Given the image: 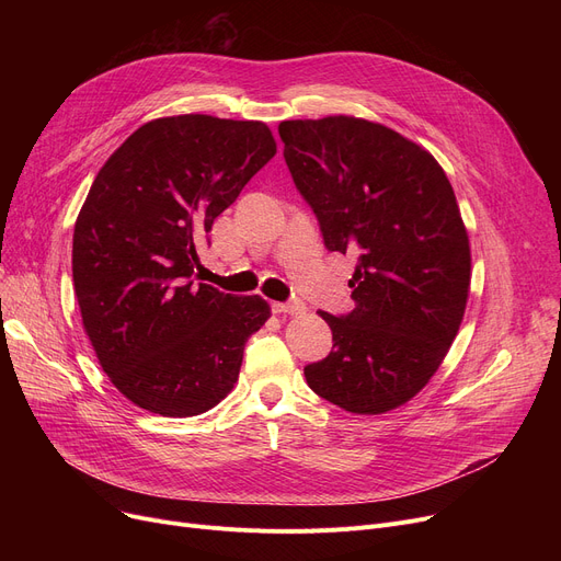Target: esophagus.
<instances>
[{
	"label": "esophagus",
	"instance_id": "1",
	"mask_svg": "<svg viewBox=\"0 0 561 561\" xmlns=\"http://www.w3.org/2000/svg\"><path fill=\"white\" fill-rule=\"evenodd\" d=\"M273 309H275V313H290L293 316V313H302L307 307L300 300H290V302H275Z\"/></svg>",
	"mask_w": 561,
	"mask_h": 561
}]
</instances>
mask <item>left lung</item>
I'll use <instances>...</instances> for the list:
<instances>
[{"instance_id":"8db88e82","label":"left lung","mask_w":561,"mask_h":561,"mask_svg":"<svg viewBox=\"0 0 561 561\" xmlns=\"http://www.w3.org/2000/svg\"><path fill=\"white\" fill-rule=\"evenodd\" d=\"M293 184L330 252L357 256L355 309L318 311L330 355L307 385L352 414H385L414 398L459 332L470 248L455 191L436 159L398 131L330 115L279 125Z\"/></svg>"}]
</instances>
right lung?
I'll return each mask as SVG.
<instances>
[{
  "label": "right lung",
  "instance_id": "right-lung-1",
  "mask_svg": "<svg viewBox=\"0 0 561 561\" xmlns=\"http://www.w3.org/2000/svg\"><path fill=\"white\" fill-rule=\"evenodd\" d=\"M277 152L256 121L159 117L98 172L75 222L72 279L83 330L115 389L186 419L236 385L245 341L271 318L259 296L197 282L214 220Z\"/></svg>",
  "mask_w": 561,
  "mask_h": 561
}]
</instances>
